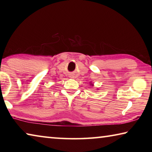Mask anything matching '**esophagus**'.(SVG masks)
Wrapping results in <instances>:
<instances>
[{
    "mask_svg": "<svg viewBox=\"0 0 152 152\" xmlns=\"http://www.w3.org/2000/svg\"><path fill=\"white\" fill-rule=\"evenodd\" d=\"M71 77V78H73V76H70Z\"/></svg>",
    "mask_w": 152,
    "mask_h": 152,
    "instance_id": "1",
    "label": "esophagus"
}]
</instances>
